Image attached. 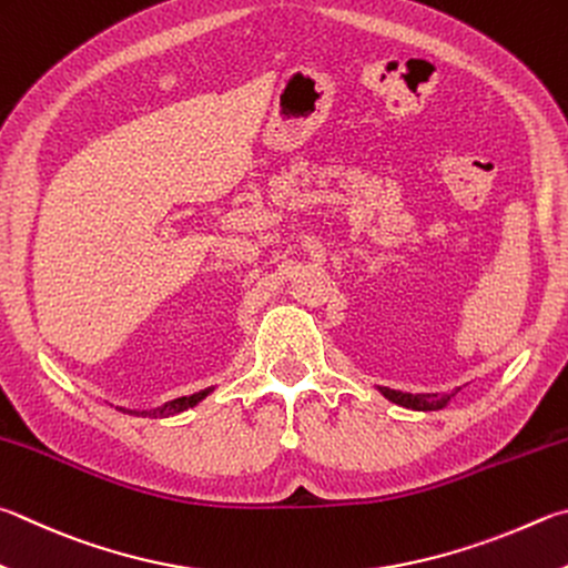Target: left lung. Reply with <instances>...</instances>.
Here are the masks:
<instances>
[{
  "label": "left lung",
  "mask_w": 568,
  "mask_h": 568,
  "mask_svg": "<svg viewBox=\"0 0 568 568\" xmlns=\"http://www.w3.org/2000/svg\"><path fill=\"white\" fill-rule=\"evenodd\" d=\"M462 387H455L452 392H445V395H439V392H417V395H412V392H402V389H389V387H379L377 392L383 395L385 399L395 402L399 407H407V409H417V412H435V409H445L452 397L457 395Z\"/></svg>",
  "instance_id": "left-lung-1"
}]
</instances>
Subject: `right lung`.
Segmentation results:
<instances>
[{
	"instance_id": "add662e5",
	"label": "right lung",
	"mask_w": 568,
	"mask_h": 568,
	"mask_svg": "<svg viewBox=\"0 0 568 568\" xmlns=\"http://www.w3.org/2000/svg\"><path fill=\"white\" fill-rule=\"evenodd\" d=\"M215 387H209V389H201V392H193V395H185V397H179V399H169L163 402L161 407L156 409H126V407H119L121 412H126V415H136V417H171V415H181V412L191 409L199 405V402H203L205 397L211 395Z\"/></svg>"
}]
</instances>
